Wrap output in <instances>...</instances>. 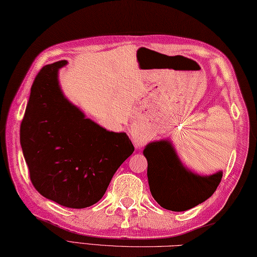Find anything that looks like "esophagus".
<instances>
[{
    "mask_svg": "<svg viewBox=\"0 0 257 257\" xmlns=\"http://www.w3.org/2000/svg\"><path fill=\"white\" fill-rule=\"evenodd\" d=\"M134 139V142H135V144L138 145V147H141V145L144 143V141L143 140L141 139V138H138V137H134L133 138Z\"/></svg>",
    "mask_w": 257,
    "mask_h": 257,
    "instance_id": "obj_1",
    "label": "esophagus"
}]
</instances>
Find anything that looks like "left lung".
Here are the masks:
<instances>
[{
	"label": "left lung",
	"instance_id": "left-lung-1",
	"mask_svg": "<svg viewBox=\"0 0 257 257\" xmlns=\"http://www.w3.org/2000/svg\"><path fill=\"white\" fill-rule=\"evenodd\" d=\"M143 153L148 160L150 191L168 210L185 211L201 204L211 197L221 181V171L201 177L187 170L167 141L148 144Z\"/></svg>",
	"mask_w": 257,
	"mask_h": 257
}]
</instances>
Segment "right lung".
<instances>
[{"label": "right lung", "mask_w": 257, "mask_h": 257, "mask_svg": "<svg viewBox=\"0 0 257 257\" xmlns=\"http://www.w3.org/2000/svg\"><path fill=\"white\" fill-rule=\"evenodd\" d=\"M66 64L53 62L38 72L20 142L37 191L61 206L86 208L100 200L134 147L126 133L106 131L64 97L58 69Z\"/></svg>", "instance_id": "add662e5"}]
</instances>
